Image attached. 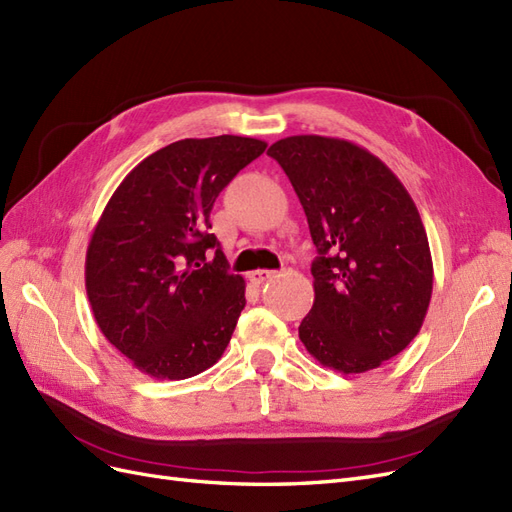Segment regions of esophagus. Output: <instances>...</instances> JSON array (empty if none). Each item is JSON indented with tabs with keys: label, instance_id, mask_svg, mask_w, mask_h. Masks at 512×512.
Listing matches in <instances>:
<instances>
[{
	"label": "esophagus",
	"instance_id": "34e87169",
	"mask_svg": "<svg viewBox=\"0 0 512 512\" xmlns=\"http://www.w3.org/2000/svg\"><path fill=\"white\" fill-rule=\"evenodd\" d=\"M273 275H275L273 271H267V269H258V271H252V273L247 275V277H250V282H252L254 286H260V284H265L267 280H271Z\"/></svg>",
	"mask_w": 512,
	"mask_h": 512
}]
</instances>
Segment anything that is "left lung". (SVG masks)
Returning <instances> with one entry per match:
<instances>
[{"mask_svg": "<svg viewBox=\"0 0 512 512\" xmlns=\"http://www.w3.org/2000/svg\"><path fill=\"white\" fill-rule=\"evenodd\" d=\"M316 245L314 305L299 337L324 367L376 369L423 327L433 262L421 215L393 170L342 138L301 134L269 147Z\"/></svg>", "mask_w": 512, "mask_h": 512, "instance_id": "obj_1", "label": "left lung"}]
</instances>
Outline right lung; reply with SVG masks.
Instances as JSON below:
<instances>
[{"instance_id":"add662e5","label":"right lung","mask_w":512,"mask_h":512,"mask_svg":"<svg viewBox=\"0 0 512 512\" xmlns=\"http://www.w3.org/2000/svg\"><path fill=\"white\" fill-rule=\"evenodd\" d=\"M265 141L222 134L183 138L151 153L102 211L85 260L100 331L158 380H185L218 363L245 307L211 235L215 198Z\"/></svg>"}]
</instances>
